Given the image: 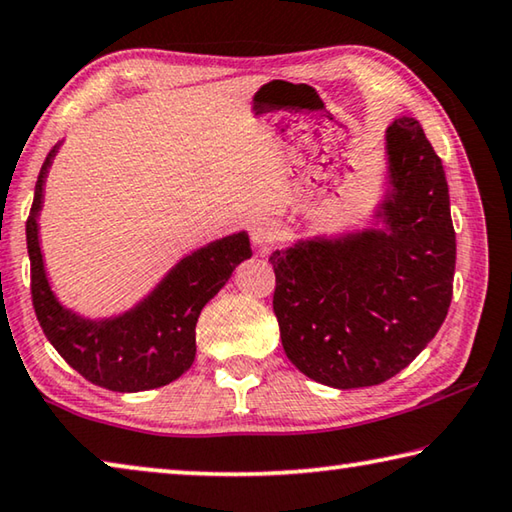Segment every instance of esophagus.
I'll return each mask as SVG.
<instances>
[{"mask_svg":"<svg viewBox=\"0 0 512 512\" xmlns=\"http://www.w3.org/2000/svg\"><path fill=\"white\" fill-rule=\"evenodd\" d=\"M281 229L270 220H258L251 226V242L258 251H270L274 245H279Z\"/></svg>","mask_w":512,"mask_h":512,"instance_id":"34e87169","label":"esophagus"}]
</instances>
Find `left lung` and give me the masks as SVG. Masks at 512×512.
I'll use <instances>...</instances> for the list:
<instances>
[{"instance_id": "8db88e82", "label": "left lung", "mask_w": 512, "mask_h": 512, "mask_svg": "<svg viewBox=\"0 0 512 512\" xmlns=\"http://www.w3.org/2000/svg\"><path fill=\"white\" fill-rule=\"evenodd\" d=\"M385 229L299 240L274 251V315L286 356L331 388L379 385L399 374L445 322L456 231L440 156L420 122L388 127Z\"/></svg>"}]
</instances>
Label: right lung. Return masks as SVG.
<instances>
[{
  "mask_svg": "<svg viewBox=\"0 0 512 512\" xmlns=\"http://www.w3.org/2000/svg\"><path fill=\"white\" fill-rule=\"evenodd\" d=\"M56 149L58 145L40 167L27 217L31 301L38 322L65 363L99 388L140 392L172 383L195 360V326L201 308L229 281L236 265L251 256L247 233H233L192 251L133 311L113 320H83L56 301L38 242L43 183Z\"/></svg>",
  "mask_w": 512,
  "mask_h": 512,
  "instance_id": "add662e5",
  "label": "right lung"
}]
</instances>
